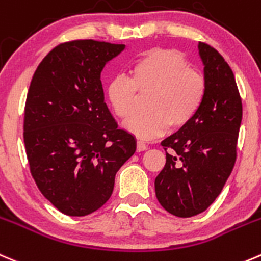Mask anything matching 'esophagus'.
<instances>
[{"instance_id":"esophagus-1","label":"esophagus","mask_w":261,"mask_h":261,"mask_svg":"<svg viewBox=\"0 0 261 261\" xmlns=\"http://www.w3.org/2000/svg\"><path fill=\"white\" fill-rule=\"evenodd\" d=\"M146 149H148V145H146L144 141L139 140L138 143H136V150L138 151H144V150H146Z\"/></svg>"}]
</instances>
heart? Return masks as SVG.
<instances>
[{
	"instance_id": "heart-1",
	"label": "heart",
	"mask_w": 261,
	"mask_h": 261,
	"mask_svg": "<svg viewBox=\"0 0 261 261\" xmlns=\"http://www.w3.org/2000/svg\"><path fill=\"white\" fill-rule=\"evenodd\" d=\"M205 79L187 67L181 55L168 49H150L134 62L130 79L116 76L107 87V98L117 117H129L137 93L149 92L146 113L137 114L125 122V128L140 139H154L168 128L186 126L198 113L205 97Z\"/></svg>"
}]
</instances>
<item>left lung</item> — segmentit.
Here are the masks:
<instances>
[{"instance_id":"8db88e82","label":"left lung","mask_w":261,"mask_h":261,"mask_svg":"<svg viewBox=\"0 0 261 261\" xmlns=\"http://www.w3.org/2000/svg\"><path fill=\"white\" fill-rule=\"evenodd\" d=\"M206 90L186 126L162 141L166 164L154 186L161 205L179 218L203 213L221 194L236 162L242 103L234 75L217 49L199 43Z\"/></svg>"}]
</instances>
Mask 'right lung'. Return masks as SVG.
Wrapping results in <instances>:
<instances>
[{"mask_svg": "<svg viewBox=\"0 0 261 261\" xmlns=\"http://www.w3.org/2000/svg\"><path fill=\"white\" fill-rule=\"evenodd\" d=\"M125 44L72 40L53 48L33 75L24 143L38 189L61 213L84 217L111 198L136 139L117 127L100 74Z\"/></svg>", "mask_w": 261, "mask_h": 261, "instance_id": "obj_1", "label": "right lung"}]
</instances>
